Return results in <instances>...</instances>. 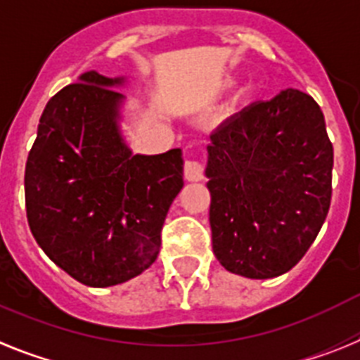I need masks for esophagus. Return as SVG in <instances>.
<instances>
[{
  "mask_svg": "<svg viewBox=\"0 0 360 360\" xmlns=\"http://www.w3.org/2000/svg\"><path fill=\"white\" fill-rule=\"evenodd\" d=\"M184 177L188 181H201L205 177V168L199 161L195 159H188V161L184 162Z\"/></svg>",
  "mask_w": 360,
  "mask_h": 360,
  "instance_id": "esophagus-1",
  "label": "esophagus"
}]
</instances>
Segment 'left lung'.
<instances>
[{
    "label": "left lung",
    "instance_id": "1",
    "mask_svg": "<svg viewBox=\"0 0 360 360\" xmlns=\"http://www.w3.org/2000/svg\"><path fill=\"white\" fill-rule=\"evenodd\" d=\"M212 248L232 274L271 279L308 252L331 199L333 146L311 96L281 90L210 134Z\"/></svg>",
    "mask_w": 360,
    "mask_h": 360
}]
</instances>
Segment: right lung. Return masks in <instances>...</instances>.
<instances>
[{
	"instance_id": "add662e5",
	"label": "right lung",
	"mask_w": 360,
	"mask_h": 360,
	"mask_svg": "<svg viewBox=\"0 0 360 360\" xmlns=\"http://www.w3.org/2000/svg\"><path fill=\"white\" fill-rule=\"evenodd\" d=\"M127 76L96 70L46 103L25 168V205L39 248L92 288L115 286L158 259L168 208L183 188V152L134 154L121 132Z\"/></svg>"
}]
</instances>
